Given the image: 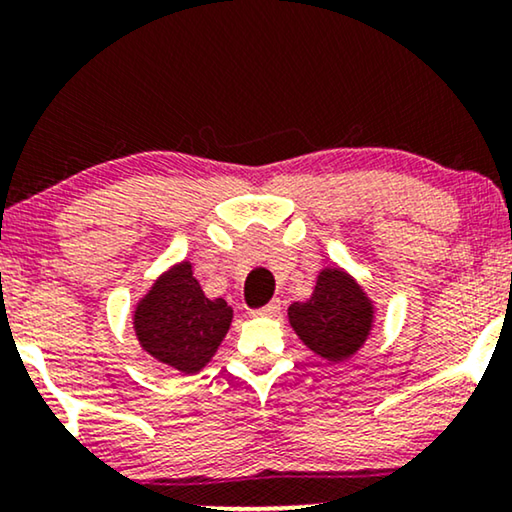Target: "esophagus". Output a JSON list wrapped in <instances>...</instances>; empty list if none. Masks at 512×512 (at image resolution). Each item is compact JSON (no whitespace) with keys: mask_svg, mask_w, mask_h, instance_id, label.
Wrapping results in <instances>:
<instances>
[{"mask_svg":"<svg viewBox=\"0 0 512 512\" xmlns=\"http://www.w3.org/2000/svg\"><path fill=\"white\" fill-rule=\"evenodd\" d=\"M279 310H282V300L275 298V300H270L265 307H261V310H256L254 317H277Z\"/></svg>","mask_w":512,"mask_h":512,"instance_id":"obj_1","label":"esophagus"}]
</instances>
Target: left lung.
<instances>
[{
	"label": "left lung",
	"mask_w": 512,
	"mask_h": 512,
	"mask_svg": "<svg viewBox=\"0 0 512 512\" xmlns=\"http://www.w3.org/2000/svg\"><path fill=\"white\" fill-rule=\"evenodd\" d=\"M375 305L363 286L338 265L324 268L312 296L289 307V324L321 359L342 363L366 345Z\"/></svg>",
	"instance_id": "1"
}]
</instances>
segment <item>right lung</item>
<instances>
[{"label": "right lung", "instance_id": "add662e5", "mask_svg": "<svg viewBox=\"0 0 512 512\" xmlns=\"http://www.w3.org/2000/svg\"><path fill=\"white\" fill-rule=\"evenodd\" d=\"M230 321L233 307L223 298L205 296L188 261L165 270L132 314L144 352L184 375L200 373L212 361Z\"/></svg>", "mask_w": 512, "mask_h": 512}]
</instances>
